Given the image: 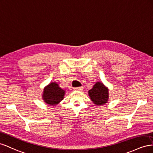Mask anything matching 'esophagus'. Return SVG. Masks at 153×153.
I'll use <instances>...</instances> for the list:
<instances>
[{
    "label": "esophagus",
    "mask_w": 153,
    "mask_h": 153,
    "mask_svg": "<svg viewBox=\"0 0 153 153\" xmlns=\"http://www.w3.org/2000/svg\"><path fill=\"white\" fill-rule=\"evenodd\" d=\"M83 89V87L82 86H80V87H76V88H74V90H76V91H81Z\"/></svg>",
    "instance_id": "obj_1"
}]
</instances>
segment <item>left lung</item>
I'll return each mask as SVG.
<instances>
[{"label": "left lung", "instance_id": "8db88e82", "mask_svg": "<svg viewBox=\"0 0 153 153\" xmlns=\"http://www.w3.org/2000/svg\"><path fill=\"white\" fill-rule=\"evenodd\" d=\"M109 90L102 82H97L93 88L88 91L90 98L97 106L104 105L107 103L109 99Z\"/></svg>", "mask_w": 153, "mask_h": 153}]
</instances>
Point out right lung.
Returning a JSON list of instances; mask_svg holds the SVG:
<instances>
[{"label":"right lung","instance_id":"add662e5","mask_svg":"<svg viewBox=\"0 0 153 153\" xmlns=\"http://www.w3.org/2000/svg\"><path fill=\"white\" fill-rule=\"evenodd\" d=\"M65 94V91L60 88L57 82H52L43 89L42 99L46 104L56 106L64 99Z\"/></svg>","mask_w":153,"mask_h":153}]
</instances>
